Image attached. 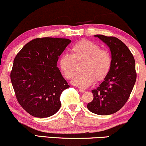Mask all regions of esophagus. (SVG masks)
Segmentation results:
<instances>
[{
    "instance_id": "34e87169",
    "label": "esophagus",
    "mask_w": 146,
    "mask_h": 146,
    "mask_svg": "<svg viewBox=\"0 0 146 146\" xmlns=\"http://www.w3.org/2000/svg\"><path fill=\"white\" fill-rule=\"evenodd\" d=\"M78 91H80V93H84V92H85V90H84V89H78Z\"/></svg>"
}]
</instances>
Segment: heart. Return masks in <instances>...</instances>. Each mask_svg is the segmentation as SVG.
Wrapping results in <instances>:
<instances>
[{"label": "heart", "instance_id": "obj_1", "mask_svg": "<svg viewBox=\"0 0 146 146\" xmlns=\"http://www.w3.org/2000/svg\"><path fill=\"white\" fill-rule=\"evenodd\" d=\"M72 55L64 54L59 59V66L68 79L74 78L76 63H82V73L75 77L73 84L81 88L91 85L95 80L101 81L108 74L111 67V57L108 50L101 48L96 43L88 40L78 41L71 48Z\"/></svg>", "mask_w": 146, "mask_h": 146}]
</instances>
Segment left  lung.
<instances>
[{
	"label": "left lung",
	"mask_w": 146,
	"mask_h": 146,
	"mask_svg": "<svg viewBox=\"0 0 146 146\" xmlns=\"http://www.w3.org/2000/svg\"><path fill=\"white\" fill-rule=\"evenodd\" d=\"M95 36L110 49L111 67L104 81L91 91L93 100L87 108L94 114L110 115L121 109L129 100L136 81L135 62L129 48L118 38L101 35Z\"/></svg>",
	"instance_id": "left-lung-1"
}]
</instances>
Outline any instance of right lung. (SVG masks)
<instances>
[{"label":"right lung","mask_w":146,"mask_h":146,"mask_svg":"<svg viewBox=\"0 0 146 146\" xmlns=\"http://www.w3.org/2000/svg\"><path fill=\"white\" fill-rule=\"evenodd\" d=\"M70 42L67 38H37L25 44L14 59L13 87L19 104L32 116L46 118L60 108V95L70 86L57 62Z\"/></svg>","instance_id":"1"}]
</instances>
